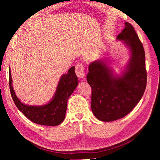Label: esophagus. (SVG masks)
I'll list each match as a JSON object with an SVG mask.
<instances>
[{
  "label": "esophagus",
  "instance_id": "34e87169",
  "mask_svg": "<svg viewBox=\"0 0 160 160\" xmlns=\"http://www.w3.org/2000/svg\"><path fill=\"white\" fill-rule=\"evenodd\" d=\"M75 72L77 76L78 77L79 79H83L85 75L84 65L81 63L77 64V65L75 67Z\"/></svg>",
  "mask_w": 160,
  "mask_h": 160
}]
</instances>
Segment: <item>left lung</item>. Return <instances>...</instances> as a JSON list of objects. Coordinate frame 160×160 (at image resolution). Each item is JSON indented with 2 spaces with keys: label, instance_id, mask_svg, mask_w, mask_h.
<instances>
[{
  "label": "left lung",
  "instance_id": "1",
  "mask_svg": "<svg viewBox=\"0 0 160 160\" xmlns=\"http://www.w3.org/2000/svg\"><path fill=\"white\" fill-rule=\"evenodd\" d=\"M116 40L122 41L130 53L120 74L115 72L109 59H100L91 62L87 75L92 89V112L97 119L106 122L130 113L142 99L147 83L145 51L133 26L125 22Z\"/></svg>",
  "mask_w": 160,
  "mask_h": 160
}]
</instances>
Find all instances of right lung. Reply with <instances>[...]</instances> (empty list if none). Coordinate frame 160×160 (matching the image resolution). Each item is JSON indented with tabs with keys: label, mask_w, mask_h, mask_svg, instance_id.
I'll list each match as a JSON object with an SVG mask.
<instances>
[{
	"label": "right lung",
	"mask_w": 160,
	"mask_h": 160,
	"mask_svg": "<svg viewBox=\"0 0 160 160\" xmlns=\"http://www.w3.org/2000/svg\"><path fill=\"white\" fill-rule=\"evenodd\" d=\"M78 78L72 67L67 74H63L58 83L55 94L47 103L42 105H29L21 102L12 87L11 68L9 67V87L12 98L19 111L31 122L42 125L56 126L65 118L67 101L78 85Z\"/></svg>",
	"instance_id": "right-lung-1"
}]
</instances>
